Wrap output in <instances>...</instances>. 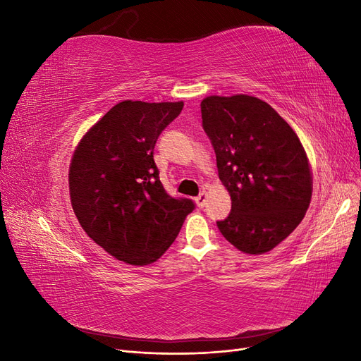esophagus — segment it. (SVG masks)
<instances>
[{"instance_id":"1","label":"esophagus","mask_w":361,"mask_h":361,"mask_svg":"<svg viewBox=\"0 0 361 361\" xmlns=\"http://www.w3.org/2000/svg\"><path fill=\"white\" fill-rule=\"evenodd\" d=\"M206 202H207V192H200L197 197H195V203H197V206L199 207H203L204 204H206Z\"/></svg>"}]
</instances>
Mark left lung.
Masks as SVG:
<instances>
[{
  "instance_id": "8db88e82",
  "label": "left lung",
  "mask_w": 361,
  "mask_h": 361,
  "mask_svg": "<svg viewBox=\"0 0 361 361\" xmlns=\"http://www.w3.org/2000/svg\"><path fill=\"white\" fill-rule=\"evenodd\" d=\"M200 106L218 176L232 199L231 214L216 226L244 253H267L297 228L310 204L312 171L301 141L255 96H209Z\"/></svg>"
}]
</instances>
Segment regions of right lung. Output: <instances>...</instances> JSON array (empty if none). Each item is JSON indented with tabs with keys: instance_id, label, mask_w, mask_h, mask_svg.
<instances>
[{
	"instance_id": "obj_1",
	"label": "right lung",
	"mask_w": 361,
	"mask_h": 361,
	"mask_svg": "<svg viewBox=\"0 0 361 361\" xmlns=\"http://www.w3.org/2000/svg\"><path fill=\"white\" fill-rule=\"evenodd\" d=\"M182 108L183 102H120L73 154V212L97 245L126 264L159 259L195 207L191 199L171 197L164 190L154 161L158 137Z\"/></svg>"
}]
</instances>
